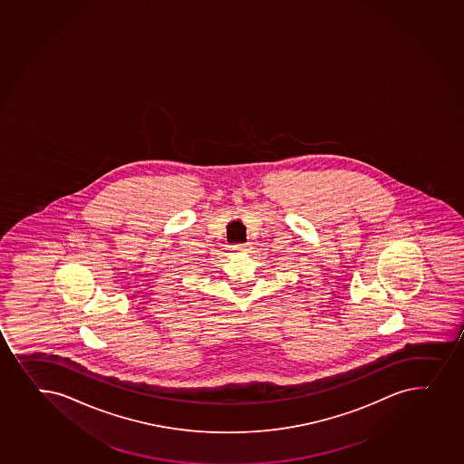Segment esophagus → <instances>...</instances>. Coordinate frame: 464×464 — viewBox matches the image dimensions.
Listing matches in <instances>:
<instances>
[{
    "mask_svg": "<svg viewBox=\"0 0 464 464\" xmlns=\"http://www.w3.org/2000/svg\"><path fill=\"white\" fill-rule=\"evenodd\" d=\"M246 248H248V244L235 245V250L242 251V250H246Z\"/></svg>",
    "mask_w": 464,
    "mask_h": 464,
    "instance_id": "obj_1",
    "label": "esophagus"
}]
</instances>
